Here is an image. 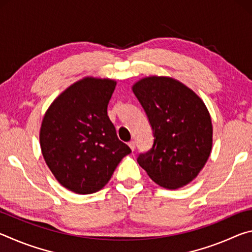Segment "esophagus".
<instances>
[{
    "label": "esophagus",
    "instance_id": "obj_1",
    "mask_svg": "<svg viewBox=\"0 0 252 252\" xmlns=\"http://www.w3.org/2000/svg\"><path fill=\"white\" fill-rule=\"evenodd\" d=\"M127 144H129V147H130L131 150L134 151V149H135V142H134V141H130Z\"/></svg>",
    "mask_w": 252,
    "mask_h": 252
}]
</instances>
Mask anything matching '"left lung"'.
<instances>
[{
  "label": "left lung",
  "instance_id": "obj_1",
  "mask_svg": "<svg viewBox=\"0 0 252 252\" xmlns=\"http://www.w3.org/2000/svg\"><path fill=\"white\" fill-rule=\"evenodd\" d=\"M132 90L147 113L153 146L138 163L157 185L178 189L198 176L212 148V123L203 101L179 81L149 76Z\"/></svg>",
  "mask_w": 252,
  "mask_h": 252
}]
</instances>
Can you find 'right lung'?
<instances>
[{"instance_id":"add662e5","label":"right lung","mask_w":252,"mask_h":252,"mask_svg":"<svg viewBox=\"0 0 252 252\" xmlns=\"http://www.w3.org/2000/svg\"><path fill=\"white\" fill-rule=\"evenodd\" d=\"M116 85L110 79L80 80L53 101L42 121L40 144L46 164L75 193L101 190L131 153L108 116Z\"/></svg>"}]
</instances>
